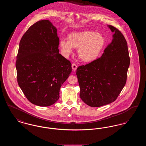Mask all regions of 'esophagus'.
<instances>
[{
  "label": "esophagus",
  "instance_id": "34e87169",
  "mask_svg": "<svg viewBox=\"0 0 146 146\" xmlns=\"http://www.w3.org/2000/svg\"><path fill=\"white\" fill-rule=\"evenodd\" d=\"M72 69L73 70H76L77 68V65L75 63H73L72 65Z\"/></svg>",
  "mask_w": 146,
  "mask_h": 146
}]
</instances>
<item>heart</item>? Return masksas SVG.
<instances>
[{
    "label": "heart",
    "mask_w": 146,
    "mask_h": 146,
    "mask_svg": "<svg viewBox=\"0 0 146 146\" xmlns=\"http://www.w3.org/2000/svg\"><path fill=\"white\" fill-rule=\"evenodd\" d=\"M105 43L104 36L90 31H85L68 35L67 40H62L60 46L63 54H70L72 48L78 49L77 54L84 62H90L95 60L103 49Z\"/></svg>",
    "instance_id": "obj_1"
}]
</instances>
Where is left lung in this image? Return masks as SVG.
Masks as SVG:
<instances>
[{
    "instance_id": "left-lung-1",
    "label": "left lung",
    "mask_w": 146,
    "mask_h": 146,
    "mask_svg": "<svg viewBox=\"0 0 146 146\" xmlns=\"http://www.w3.org/2000/svg\"><path fill=\"white\" fill-rule=\"evenodd\" d=\"M113 39L102 56L76 70L80 97L91 107H98L115 101L125 85L130 59L122 33L109 25Z\"/></svg>"
}]
</instances>
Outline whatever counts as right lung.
<instances>
[{
	"instance_id": "add662e5",
	"label": "right lung",
	"mask_w": 146,
	"mask_h": 146,
	"mask_svg": "<svg viewBox=\"0 0 146 146\" xmlns=\"http://www.w3.org/2000/svg\"><path fill=\"white\" fill-rule=\"evenodd\" d=\"M59 40L57 29L45 20L35 22L21 38L16 61L17 82L36 106L55 104L72 72L70 62L58 53Z\"/></svg>"
}]
</instances>
